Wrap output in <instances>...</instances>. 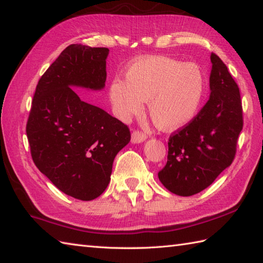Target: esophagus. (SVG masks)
I'll use <instances>...</instances> for the list:
<instances>
[{
	"mask_svg": "<svg viewBox=\"0 0 263 263\" xmlns=\"http://www.w3.org/2000/svg\"><path fill=\"white\" fill-rule=\"evenodd\" d=\"M146 139H147L146 133H143L141 131H139V130H136V131H133V133H132L131 141H132V143H140V142H143L144 140H146Z\"/></svg>",
	"mask_w": 263,
	"mask_h": 263,
	"instance_id": "obj_1",
	"label": "esophagus"
}]
</instances>
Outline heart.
<instances>
[{"instance_id": "obj_1", "label": "heart", "mask_w": 263, "mask_h": 263, "mask_svg": "<svg viewBox=\"0 0 263 263\" xmlns=\"http://www.w3.org/2000/svg\"><path fill=\"white\" fill-rule=\"evenodd\" d=\"M204 93L200 66L168 57H147L136 61L125 72V80L114 78L109 99L117 116L126 120L140 113L148 100L149 114L163 130L187 124L197 114Z\"/></svg>"}]
</instances>
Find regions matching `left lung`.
<instances>
[{
  "instance_id": "obj_1",
  "label": "left lung",
  "mask_w": 263,
  "mask_h": 263,
  "mask_svg": "<svg viewBox=\"0 0 263 263\" xmlns=\"http://www.w3.org/2000/svg\"><path fill=\"white\" fill-rule=\"evenodd\" d=\"M210 97L198 115L173 133L159 181L172 193L190 197L231 166L243 128L239 89L225 63L211 53Z\"/></svg>"
}]
</instances>
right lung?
<instances>
[{
    "label": "right lung",
    "mask_w": 263,
    "mask_h": 263,
    "mask_svg": "<svg viewBox=\"0 0 263 263\" xmlns=\"http://www.w3.org/2000/svg\"><path fill=\"white\" fill-rule=\"evenodd\" d=\"M108 52L66 47L39 79L26 126L37 168L60 191L82 201L105 191L115 156L131 139L124 123L83 102L72 88L103 89Z\"/></svg>",
    "instance_id": "obj_1"
}]
</instances>
